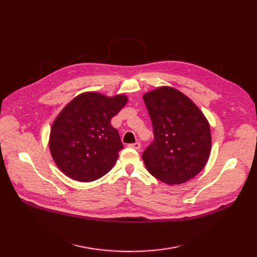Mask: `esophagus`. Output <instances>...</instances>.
I'll return each mask as SVG.
<instances>
[{
  "label": "esophagus",
  "instance_id": "1",
  "mask_svg": "<svg viewBox=\"0 0 257 257\" xmlns=\"http://www.w3.org/2000/svg\"><path fill=\"white\" fill-rule=\"evenodd\" d=\"M128 147L133 148V149H136V150H140L141 149V144L140 143H134V144L128 145Z\"/></svg>",
  "mask_w": 257,
  "mask_h": 257
}]
</instances>
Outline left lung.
Segmentation results:
<instances>
[{"mask_svg":"<svg viewBox=\"0 0 257 257\" xmlns=\"http://www.w3.org/2000/svg\"><path fill=\"white\" fill-rule=\"evenodd\" d=\"M154 141L143 153L149 173L168 184H181L203 170L211 149L207 118L184 93L161 86L144 94Z\"/></svg>","mask_w":257,"mask_h":257,"instance_id":"left-lung-1","label":"left lung"}]
</instances>
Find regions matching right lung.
<instances>
[{
	"label": "right lung",
	"mask_w": 257,
	"mask_h": 257,
	"mask_svg": "<svg viewBox=\"0 0 257 257\" xmlns=\"http://www.w3.org/2000/svg\"><path fill=\"white\" fill-rule=\"evenodd\" d=\"M128 98L87 91L67 104L51 127L49 147L60 171L74 180L90 182L103 177L116 163L124 146L110 124Z\"/></svg>",
	"instance_id": "right-lung-1"
}]
</instances>
